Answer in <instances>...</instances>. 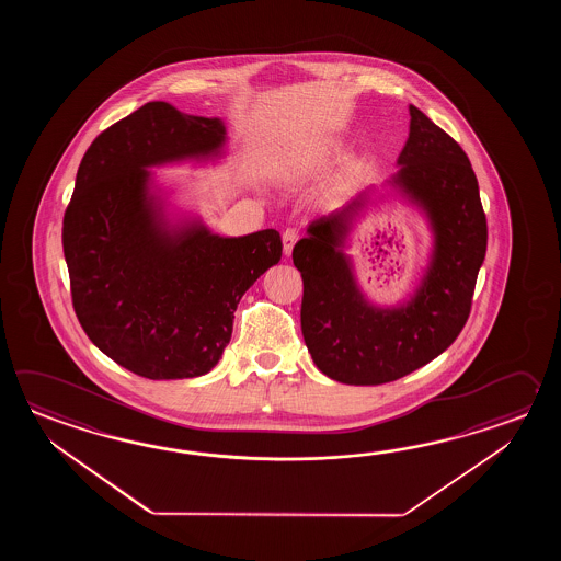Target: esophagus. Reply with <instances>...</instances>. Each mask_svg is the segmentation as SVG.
Wrapping results in <instances>:
<instances>
[{
    "instance_id": "34e87169",
    "label": "esophagus",
    "mask_w": 561,
    "mask_h": 561,
    "mask_svg": "<svg viewBox=\"0 0 561 561\" xmlns=\"http://www.w3.org/2000/svg\"><path fill=\"white\" fill-rule=\"evenodd\" d=\"M297 240V228H286L285 232H283V252H285L286 256H290V252H293V249H295Z\"/></svg>"
}]
</instances>
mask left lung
I'll return each instance as SVG.
<instances>
[{
	"instance_id": "obj_1",
	"label": "left lung",
	"mask_w": 561,
	"mask_h": 561,
	"mask_svg": "<svg viewBox=\"0 0 561 561\" xmlns=\"http://www.w3.org/2000/svg\"><path fill=\"white\" fill-rule=\"evenodd\" d=\"M399 170L385 184L417 206L431 230L430 263L397 307L370 302L346 254L348 234L369 206L373 186L310 222L293 249L302 276L300 327L314 365L333 381L382 385L439 357L466 327L477 273L488 251V220L476 172L461 146L409 106Z\"/></svg>"
}]
</instances>
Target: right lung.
Returning <instances> with one entry per match:
<instances>
[{"instance_id": "obj_1", "label": "right lung", "mask_w": 561, "mask_h": 561, "mask_svg": "<svg viewBox=\"0 0 561 561\" xmlns=\"http://www.w3.org/2000/svg\"><path fill=\"white\" fill-rule=\"evenodd\" d=\"M220 118L148 102L102 131L76 174L64 256L76 317L104 355L146 379H192L216 367L242 295L280 261L266 228L220 237L201 216L168 213L148 168L225 156Z\"/></svg>"}]
</instances>
